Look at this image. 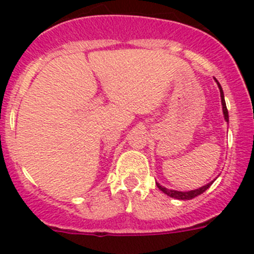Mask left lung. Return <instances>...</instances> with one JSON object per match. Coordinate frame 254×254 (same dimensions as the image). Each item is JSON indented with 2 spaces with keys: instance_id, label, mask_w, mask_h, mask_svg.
Here are the masks:
<instances>
[{
  "instance_id": "1",
  "label": "left lung",
  "mask_w": 254,
  "mask_h": 254,
  "mask_svg": "<svg viewBox=\"0 0 254 254\" xmlns=\"http://www.w3.org/2000/svg\"><path fill=\"white\" fill-rule=\"evenodd\" d=\"M217 82V80H216ZM217 86H219L220 89V96H221V105H223V113H224V117H225V121L226 122H229V114H228V109H226V104H225V99H224V91L223 89H221V85L217 82ZM214 183V181L210 182V183H207V185H205L203 187L198 188V190H188V192H181V190H168V188L163 187V186H160L159 183H156V186H158V188L160 190H163L164 193L168 194L169 197H173V198H177V199H192L194 198V197H197L198 194L203 193L207 188H210V186Z\"/></svg>"
}]
</instances>
